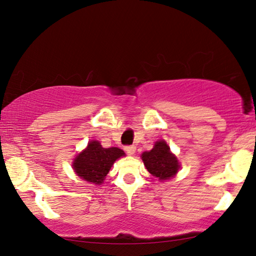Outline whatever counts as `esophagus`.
<instances>
[{"mask_svg":"<svg viewBox=\"0 0 256 256\" xmlns=\"http://www.w3.org/2000/svg\"><path fill=\"white\" fill-rule=\"evenodd\" d=\"M124 150L127 152L128 155H134V154H135V152H136V146H134V145L126 146L124 147Z\"/></svg>","mask_w":256,"mask_h":256,"instance_id":"obj_1","label":"esophagus"}]
</instances>
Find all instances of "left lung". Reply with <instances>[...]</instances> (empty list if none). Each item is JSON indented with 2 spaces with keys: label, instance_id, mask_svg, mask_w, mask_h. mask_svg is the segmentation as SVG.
I'll list each match as a JSON object with an SVG mask.
<instances>
[{
  "label": "left lung",
  "instance_id": "8db88e82",
  "mask_svg": "<svg viewBox=\"0 0 256 256\" xmlns=\"http://www.w3.org/2000/svg\"><path fill=\"white\" fill-rule=\"evenodd\" d=\"M142 160L147 171L160 181L170 180L180 168L176 156L171 153L165 140L156 142L153 150L142 154Z\"/></svg>",
  "mask_w": 256,
  "mask_h": 256
}]
</instances>
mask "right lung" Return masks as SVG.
<instances>
[{"mask_svg":"<svg viewBox=\"0 0 256 256\" xmlns=\"http://www.w3.org/2000/svg\"><path fill=\"white\" fill-rule=\"evenodd\" d=\"M124 156V152L118 147L103 148L100 142L92 140L88 147L76 156L73 168L78 176L94 184H101L116 160Z\"/></svg>","mask_w":256,"mask_h":256,"instance_id":"add662e5","label":"right lung"}]
</instances>
